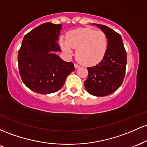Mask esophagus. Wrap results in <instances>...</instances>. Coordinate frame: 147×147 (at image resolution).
<instances>
[{
	"label": "esophagus",
	"mask_w": 147,
	"mask_h": 147,
	"mask_svg": "<svg viewBox=\"0 0 147 147\" xmlns=\"http://www.w3.org/2000/svg\"><path fill=\"white\" fill-rule=\"evenodd\" d=\"M79 67H80V65H79V64H77V63H75V68L76 69L79 68Z\"/></svg>",
	"instance_id": "esophagus-1"
}]
</instances>
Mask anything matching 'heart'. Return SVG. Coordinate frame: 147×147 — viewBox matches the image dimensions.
<instances>
[{"mask_svg":"<svg viewBox=\"0 0 147 147\" xmlns=\"http://www.w3.org/2000/svg\"><path fill=\"white\" fill-rule=\"evenodd\" d=\"M63 51L68 55L76 52L77 59L85 65H90L102 59L107 49V38L102 30L81 28L70 32L66 41H61Z\"/></svg>","mask_w":147,"mask_h":147,"instance_id":"obj_1","label":"heart"}]
</instances>
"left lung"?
Wrapping results in <instances>:
<instances>
[{"instance_id": "1", "label": "left lung", "mask_w": 147, "mask_h": 147, "mask_svg": "<svg viewBox=\"0 0 147 147\" xmlns=\"http://www.w3.org/2000/svg\"><path fill=\"white\" fill-rule=\"evenodd\" d=\"M96 25L107 38V49L97 65L88 68L84 86L90 95L103 97L114 92L122 85L126 66V52L120 35L109 27Z\"/></svg>"}]
</instances>
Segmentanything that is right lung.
Masks as SVG:
<instances>
[{
	"label": "right lung",
	"instance_id": "right-lung-1",
	"mask_svg": "<svg viewBox=\"0 0 147 147\" xmlns=\"http://www.w3.org/2000/svg\"><path fill=\"white\" fill-rule=\"evenodd\" d=\"M62 25L45 23L27 34L18 54V70L23 82L39 94L61 88L74 64L52 52H61L58 41Z\"/></svg>",
	"mask_w": 147,
	"mask_h": 147
}]
</instances>
